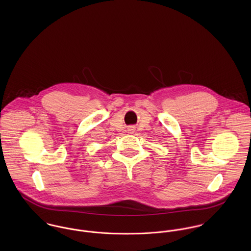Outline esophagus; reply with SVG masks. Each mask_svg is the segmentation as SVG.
<instances>
[{"label":"esophagus","instance_id":"obj_1","mask_svg":"<svg viewBox=\"0 0 251 251\" xmlns=\"http://www.w3.org/2000/svg\"><path fill=\"white\" fill-rule=\"evenodd\" d=\"M127 130H128V132H129V133H133L135 129H134V127H133V126H130V127H128V128H127Z\"/></svg>","mask_w":251,"mask_h":251}]
</instances>
